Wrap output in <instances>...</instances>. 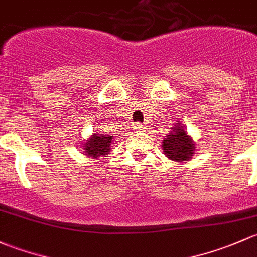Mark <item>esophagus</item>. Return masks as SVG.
<instances>
[{"instance_id": "34e87169", "label": "esophagus", "mask_w": 257, "mask_h": 257, "mask_svg": "<svg viewBox=\"0 0 257 257\" xmlns=\"http://www.w3.org/2000/svg\"><path fill=\"white\" fill-rule=\"evenodd\" d=\"M134 128H135V131L141 132V131H144L146 127H145V125H142V123H136V125L134 126Z\"/></svg>"}]
</instances>
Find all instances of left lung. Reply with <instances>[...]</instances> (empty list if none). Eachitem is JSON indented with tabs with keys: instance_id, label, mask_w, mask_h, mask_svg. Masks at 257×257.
I'll list each match as a JSON object with an SVG mask.
<instances>
[{
	"instance_id": "obj_1",
	"label": "left lung",
	"mask_w": 257,
	"mask_h": 257,
	"mask_svg": "<svg viewBox=\"0 0 257 257\" xmlns=\"http://www.w3.org/2000/svg\"><path fill=\"white\" fill-rule=\"evenodd\" d=\"M162 150L166 157L176 162L190 160L195 153V144L179 121L174 123L167 136L162 140Z\"/></svg>"
}]
</instances>
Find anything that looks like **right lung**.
<instances>
[{
  "label": "right lung",
  "instance_id": "1",
  "mask_svg": "<svg viewBox=\"0 0 257 257\" xmlns=\"http://www.w3.org/2000/svg\"><path fill=\"white\" fill-rule=\"evenodd\" d=\"M113 136L104 134V132H94L88 140H84L81 144V150L84 155L88 157L99 158L106 157L111 151V142H112Z\"/></svg>",
  "mask_w": 257,
  "mask_h": 257
}]
</instances>
